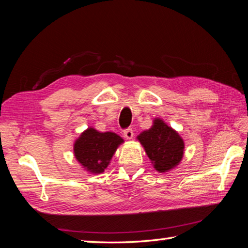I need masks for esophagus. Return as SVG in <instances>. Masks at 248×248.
Listing matches in <instances>:
<instances>
[{
    "mask_svg": "<svg viewBox=\"0 0 248 248\" xmlns=\"http://www.w3.org/2000/svg\"><path fill=\"white\" fill-rule=\"evenodd\" d=\"M124 137L127 140H131L134 138V131H133V129L131 128H127V129H125L124 130Z\"/></svg>",
    "mask_w": 248,
    "mask_h": 248,
    "instance_id": "1",
    "label": "esophagus"
}]
</instances>
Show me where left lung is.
<instances>
[{
    "label": "left lung",
    "instance_id": "8db88e82",
    "mask_svg": "<svg viewBox=\"0 0 248 248\" xmlns=\"http://www.w3.org/2000/svg\"><path fill=\"white\" fill-rule=\"evenodd\" d=\"M147 157L159 173L172 170L183 160L185 141L180 135L160 118L153 120L151 128L137 137Z\"/></svg>",
    "mask_w": 248,
    "mask_h": 248
}]
</instances>
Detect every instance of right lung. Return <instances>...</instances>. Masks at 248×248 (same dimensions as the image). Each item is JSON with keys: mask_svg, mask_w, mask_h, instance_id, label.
Instances as JSON below:
<instances>
[{"mask_svg": "<svg viewBox=\"0 0 248 248\" xmlns=\"http://www.w3.org/2000/svg\"><path fill=\"white\" fill-rule=\"evenodd\" d=\"M123 143L124 140L112 131L102 133L94 127H88L74 141V157L89 174H101L107 169L115 151Z\"/></svg>", "mask_w": 248, "mask_h": 248, "instance_id": "obj_1", "label": "right lung"}]
</instances>
